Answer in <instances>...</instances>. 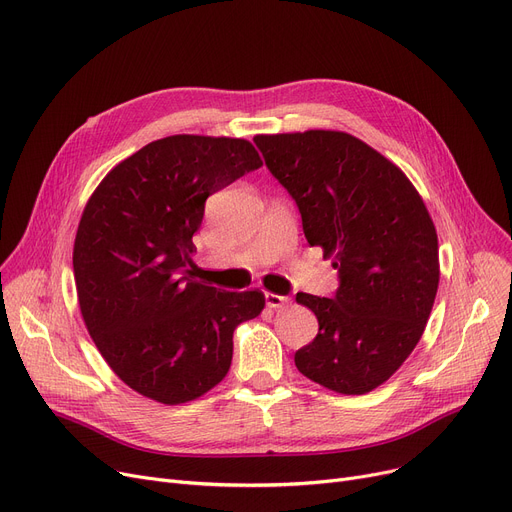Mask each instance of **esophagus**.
I'll return each mask as SVG.
<instances>
[{"instance_id":"esophagus-1","label":"esophagus","mask_w":512,"mask_h":512,"mask_svg":"<svg viewBox=\"0 0 512 512\" xmlns=\"http://www.w3.org/2000/svg\"><path fill=\"white\" fill-rule=\"evenodd\" d=\"M265 303L270 309H282V307H288L290 299L288 297H280V294H274V292H267L265 294Z\"/></svg>"}]
</instances>
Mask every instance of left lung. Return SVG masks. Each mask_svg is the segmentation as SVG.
<instances>
[{"label": "left lung", "mask_w": 512, "mask_h": 512, "mask_svg": "<svg viewBox=\"0 0 512 512\" xmlns=\"http://www.w3.org/2000/svg\"><path fill=\"white\" fill-rule=\"evenodd\" d=\"M265 166L297 201L311 247L338 270L334 299L299 292L319 321L297 369L338 394L382 386L413 353L440 282L438 234L413 182L340 130L257 134Z\"/></svg>", "instance_id": "obj_1"}]
</instances>
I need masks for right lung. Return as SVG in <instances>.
I'll use <instances>...</instances> for the list:
<instances>
[{
    "label": "right lung",
    "mask_w": 512,
    "mask_h": 512,
    "mask_svg": "<svg viewBox=\"0 0 512 512\" xmlns=\"http://www.w3.org/2000/svg\"><path fill=\"white\" fill-rule=\"evenodd\" d=\"M263 166L245 139L174 134L107 172L74 238L80 313L118 378L161 405L191 402L232 363V334L263 307L261 290L226 292L184 272L205 201Z\"/></svg>",
    "instance_id": "obj_1"
}]
</instances>
